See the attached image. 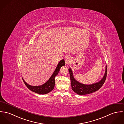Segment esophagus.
<instances>
[{
  "mask_svg": "<svg viewBox=\"0 0 124 124\" xmlns=\"http://www.w3.org/2000/svg\"><path fill=\"white\" fill-rule=\"evenodd\" d=\"M72 61V58L70 56H68L67 58L65 59V62L66 64H69Z\"/></svg>",
  "mask_w": 124,
  "mask_h": 124,
  "instance_id": "1",
  "label": "esophagus"
}]
</instances>
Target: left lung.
<instances>
[{
	"label": "left lung",
	"mask_w": 124,
	"mask_h": 124,
	"mask_svg": "<svg viewBox=\"0 0 124 124\" xmlns=\"http://www.w3.org/2000/svg\"><path fill=\"white\" fill-rule=\"evenodd\" d=\"M69 71L72 90L78 95H84L96 91L103 85L107 78V67L106 66L105 73L102 79L98 82L94 83L91 85H85L78 82L75 79L71 69L69 68Z\"/></svg>",
	"instance_id": "1"
}]
</instances>
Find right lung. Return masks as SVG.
I'll return each mask as SVG.
<instances>
[{"mask_svg": "<svg viewBox=\"0 0 124 124\" xmlns=\"http://www.w3.org/2000/svg\"><path fill=\"white\" fill-rule=\"evenodd\" d=\"M65 65V62L64 59H62L58 64L55 71L49 78V79L45 83L39 86H32L28 85L25 81L22 78L23 81L26 85L27 86L28 88L31 91L39 94L41 95H44L48 93L51 91L54 88L55 84V78L56 76L58 73V72L60 70V68Z\"/></svg>", "mask_w": 124, "mask_h": 124, "instance_id": "obj_1", "label": "right lung"}]
</instances>
